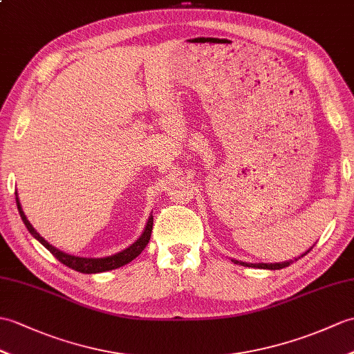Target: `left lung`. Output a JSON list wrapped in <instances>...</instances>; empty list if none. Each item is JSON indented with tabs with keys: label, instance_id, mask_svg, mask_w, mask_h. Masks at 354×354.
Listing matches in <instances>:
<instances>
[{
	"label": "left lung",
	"instance_id": "8db88e82",
	"mask_svg": "<svg viewBox=\"0 0 354 354\" xmlns=\"http://www.w3.org/2000/svg\"><path fill=\"white\" fill-rule=\"evenodd\" d=\"M312 249V248H310ZM309 249V250H310ZM309 250L306 253H309ZM305 253V254H306ZM305 254H301V257H305ZM300 257V258H301ZM297 261V259H295ZM235 264H240V266H244V267H257V268H267V270H281V268H285L291 266L292 261H288V262H279V264H248V262H241V261H234Z\"/></svg>",
	"mask_w": 354,
	"mask_h": 354
}]
</instances>
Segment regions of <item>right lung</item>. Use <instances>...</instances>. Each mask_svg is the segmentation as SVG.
I'll return each mask as SVG.
<instances>
[{"label": "right lung", "mask_w": 354, "mask_h": 354, "mask_svg": "<svg viewBox=\"0 0 354 354\" xmlns=\"http://www.w3.org/2000/svg\"><path fill=\"white\" fill-rule=\"evenodd\" d=\"M16 205H18V211H19V214H21V218L24 221V225L27 226L30 234L35 236L39 243H42L45 248L49 252H51L57 259L62 262V264H64L66 267H69V268L75 270V271H80V273H86V274L102 273V271H109V270H114V268H119L122 266H125V264H128V262L136 259L138 254L145 250L147 243H149V240H151L152 225H153V217L152 216L149 217V220H147V223H146V227H145L142 236H140L133 245H129L128 249L122 250V252H119L116 254H113V257L97 258V259H95V258L72 257V254H68V253H64V252H60L59 249H55L54 245H51L48 241H45V238H42L36 232V229L30 225V221L27 220L26 214H24V211L21 208V203H19V199H18V194H16Z\"/></svg>", "instance_id": "right-lung-1"}]
</instances>
